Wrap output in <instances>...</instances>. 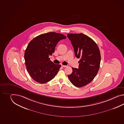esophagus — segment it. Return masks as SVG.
<instances>
[{
    "label": "esophagus",
    "mask_w": 124,
    "mask_h": 124,
    "mask_svg": "<svg viewBox=\"0 0 124 124\" xmlns=\"http://www.w3.org/2000/svg\"><path fill=\"white\" fill-rule=\"evenodd\" d=\"M61 66H62V67H63V68H65V67H66L67 66L66 65H62Z\"/></svg>",
    "instance_id": "esophagus-1"
}]
</instances>
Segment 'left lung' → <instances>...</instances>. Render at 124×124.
I'll use <instances>...</instances> for the list:
<instances>
[{
	"instance_id": "1",
	"label": "left lung",
	"mask_w": 124,
	"mask_h": 124,
	"mask_svg": "<svg viewBox=\"0 0 124 124\" xmlns=\"http://www.w3.org/2000/svg\"><path fill=\"white\" fill-rule=\"evenodd\" d=\"M76 57L80 59L78 69L72 68L68 75L70 82L76 87H81L90 83L96 75L100 67L101 55L96 43L83 33H69Z\"/></svg>"
}]
</instances>
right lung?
Listing matches in <instances>:
<instances>
[{"instance_id": "add662e5", "label": "right lung", "mask_w": 124, "mask_h": 124, "mask_svg": "<svg viewBox=\"0 0 124 124\" xmlns=\"http://www.w3.org/2000/svg\"><path fill=\"white\" fill-rule=\"evenodd\" d=\"M66 38L61 33L49 32L34 38L28 44L24 52L25 64L34 81L45 83L57 74L61 65L53 63L49 56L54 52L58 42Z\"/></svg>"}]
</instances>
